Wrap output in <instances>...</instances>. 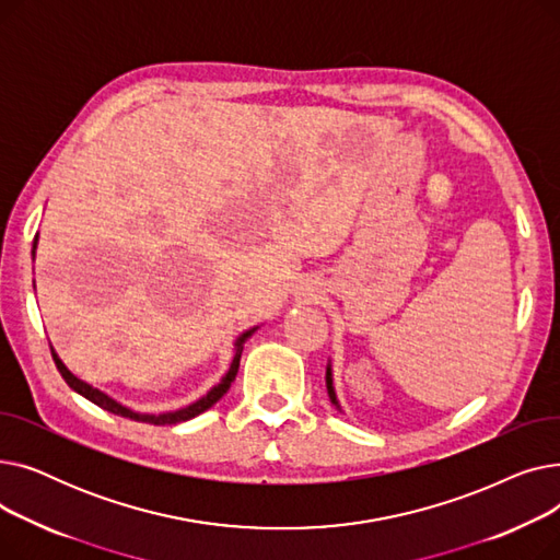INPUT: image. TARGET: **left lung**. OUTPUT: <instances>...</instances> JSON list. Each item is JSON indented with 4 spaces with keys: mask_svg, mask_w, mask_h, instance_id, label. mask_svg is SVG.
Instances as JSON below:
<instances>
[{
    "mask_svg": "<svg viewBox=\"0 0 560 560\" xmlns=\"http://www.w3.org/2000/svg\"><path fill=\"white\" fill-rule=\"evenodd\" d=\"M327 388H329V397H331V401L336 404V393H334V386H331V372L327 370Z\"/></svg>",
    "mask_w": 560,
    "mask_h": 560,
    "instance_id": "left-lung-1",
    "label": "left lung"
}]
</instances>
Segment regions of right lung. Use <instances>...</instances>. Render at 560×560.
<instances>
[{
    "instance_id": "right-lung-1",
    "label": "right lung",
    "mask_w": 560,
    "mask_h": 560,
    "mask_svg": "<svg viewBox=\"0 0 560 560\" xmlns=\"http://www.w3.org/2000/svg\"><path fill=\"white\" fill-rule=\"evenodd\" d=\"M36 241H38V235H36ZM36 241H34V249H36ZM249 336H252V331L243 334V336L238 338V342H235V357H233V363H231L229 372L224 374V378L220 381V384H218L209 395L201 397L199 401H195V404H190V406H186V408H182V410H174V413H163V416H140V413H133V410L125 408L122 404L113 401L108 395L100 393L97 388L83 384L81 378H77V376H74V374H72V372L61 363V359L56 357V351H54L51 347H49V349H51V359H54V363H56V370L61 372V376L66 378V384H68L74 393H79V395H81V397H85L88 401L97 404L100 408L108 410V413L122 416V418H129V420H136V422H147V424L163 427V424H179V422H186V420H190V418H195V416L203 413V410H209L215 401H220V399H222V395L231 388V381L235 378V374H238V368H241V354H243V342H245Z\"/></svg>"
}]
</instances>
